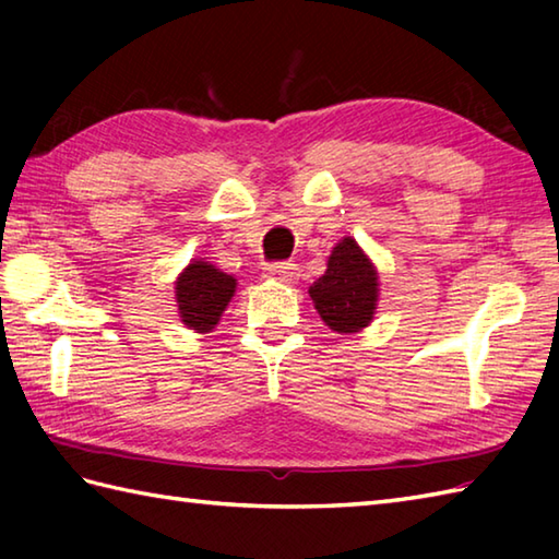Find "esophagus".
Returning <instances> with one entry per match:
<instances>
[{
    "label": "esophagus",
    "mask_w": 559,
    "mask_h": 559,
    "mask_svg": "<svg viewBox=\"0 0 559 559\" xmlns=\"http://www.w3.org/2000/svg\"><path fill=\"white\" fill-rule=\"evenodd\" d=\"M266 276L278 283H295L300 276V269L298 264H286V261H283V264H271L266 269Z\"/></svg>",
    "instance_id": "esophagus-1"
}]
</instances>
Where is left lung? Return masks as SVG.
<instances>
[{
	"instance_id": "left-lung-1",
	"label": "left lung",
	"mask_w": 559,
	"mask_h": 559,
	"mask_svg": "<svg viewBox=\"0 0 559 559\" xmlns=\"http://www.w3.org/2000/svg\"><path fill=\"white\" fill-rule=\"evenodd\" d=\"M310 298L322 322L336 334H358L372 324L379 273L353 237H343L331 249L326 271L310 286Z\"/></svg>"
}]
</instances>
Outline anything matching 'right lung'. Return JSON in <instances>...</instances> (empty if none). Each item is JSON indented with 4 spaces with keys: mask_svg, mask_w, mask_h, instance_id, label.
Returning <instances> with one entry per match:
<instances>
[{
    "mask_svg": "<svg viewBox=\"0 0 559 559\" xmlns=\"http://www.w3.org/2000/svg\"><path fill=\"white\" fill-rule=\"evenodd\" d=\"M235 288L237 281L228 273H223L206 259H192L175 281V302L180 322L197 334H209L221 322Z\"/></svg>",
    "mask_w": 559,
    "mask_h": 559,
    "instance_id": "add662e5",
    "label": "right lung"
}]
</instances>
